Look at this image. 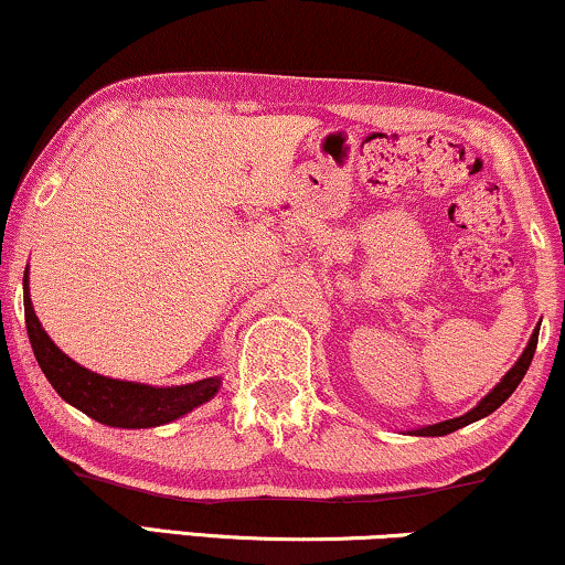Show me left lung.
Wrapping results in <instances>:
<instances>
[{"mask_svg": "<svg viewBox=\"0 0 565 565\" xmlns=\"http://www.w3.org/2000/svg\"><path fill=\"white\" fill-rule=\"evenodd\" d=\"M537 335H540V326L534 328L532 335H530V344L524 347V352H521L519 360L513 362V367L509 370V373L501 377V383H498L488 396L480 398V402H477V406H472V409H469L467 414H461V417H454V419H446V423L425 425V427H417V430H406V433H409V435H423V438H435V435H448V433L459 430V427H463V425H472V423H477V419L488 417V414L495 412L498 406H501L505 398H509L513 391H516V385L521 383V377H524L526 370H530L534 349H537Z\"/></svg>", "mask_w": 565, "mask_h": 565, "instance_id": "8db88e82", "label": "left lung"}]
</instances>
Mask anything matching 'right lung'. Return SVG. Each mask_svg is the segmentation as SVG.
<instances>
[{
	"instance_id": "right-lung-1",
	"label": "right lung",
	"mask_w": 565,
	"mask_h": 565,
	"mask_svg": "<svg viewBox=\"0 0 565 565\" xmlns=\"http://www.w3.org/2000/svg\"><path fill=\"white\" fill-rule=\"evenodd\" d=\"M23 305H25V328L31 339L33 354L39 367L44 370L46 381L64 402L96 423L109 427H125V430H140V427L169 425L184 414L211 402L221 388V375L203 377V381L184 385H148L135 381H119L102 373L77 365L60 347L49 339L31 302V287H28V268L23 276Z\"/></svg>"
}]
</instances>
